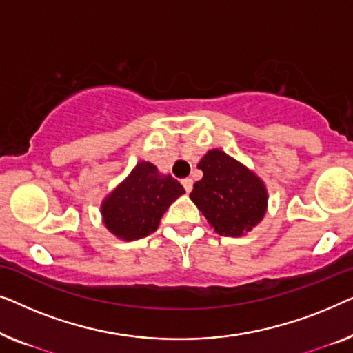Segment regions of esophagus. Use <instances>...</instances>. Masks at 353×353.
Listing matches in <instances>:
<instances>
[{"mask_svg": "<svg viewBox=\"0 0 353 353\" xmlns=\"http://www.w3.org/2000/svg\"><path fill=\"white\" fill-rule=\"evenodd\" d=\"M181 185H183V188H185L186 192H191V190H192V180H191V178H185V180L181 181Z\"/></svg>", "mask_w": 353, "mask_h": 353, "instance_id": "obj_1", "label": "esophagus"}]
</instances>
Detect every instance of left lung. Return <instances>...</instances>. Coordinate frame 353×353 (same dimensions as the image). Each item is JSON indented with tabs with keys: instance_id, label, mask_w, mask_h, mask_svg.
<instances>
[{
	"instance_id": "8db88e82",
	"label": "left lung",
	"mask_w": 353,
	"mask_h": 353,
	"mask_svg": "<svg viewBox=\"0 0 353 353\" xmlns=\"http://www.w3.org/2000/svg\"><path fill=\"white\" fill-rule=\"evenodd\" d=\"M204 176L194 183L191 201L220 236H244L262 221L268 205L267 188L248 167L220 149L197 163Z\"/></svg>"
}]
</instances>
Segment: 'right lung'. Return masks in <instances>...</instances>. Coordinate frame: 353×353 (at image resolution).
<instances>
[{"label": "right lung", "mask_w": 353, "mask_h": 353, "mask_svg": "<svg viewBox=\"0 0 353 353\" xmlns=\"http://www.w3.org/2000/svg\"><path fill=\"white\" fill-rule=\"evenodd\" d=\"M185 190L172 175H162L151 162H139L101 204L103 221L123 241L146 238Z\"/></svg>", "instance_id": "obj_1"}]
</instances>
